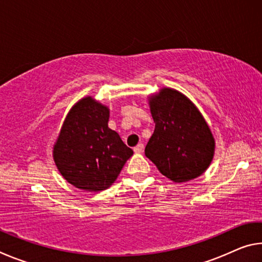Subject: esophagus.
Listing matches in <instances>:
<instances>
[{"label":"esophagus","instance_id":"1","mask_svg":"<svg viewBox=\"0 0 262 262\" xmlns=\"http://www.w3.org/2000/svg\"><path fill=\"white\" fill-rule=\"evenodd\" d=\"M143 149H144V145L142 144V143H140V144H137L136 147L134 148V152H136V154H140V152L143 151Z\"/></svg>","mask_w":262,"mask_h":262}]
</instances>
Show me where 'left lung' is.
Instances as JSON below:
<instances>
[{"label":"left lung","instance_id":"8db88e82","mask_svg":"<svg viewBox=\"0 0 262 262\" xmlns=\"http://www.w3.org/2000/svg\"><path fill=\"white\" fill-rule=\"evenodd\" d=\"M150 111L155 130L145 156L176 183L201 176L214 156L215 142L199 110L180 92L163 89L150 99Z\"/></svg>","mask_w":262,"mask_h":262}]
</instances>
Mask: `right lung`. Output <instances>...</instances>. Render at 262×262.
<instances>
[{"mask_svg":"<svg viewBox=\"0 0 262 262\" xmlns=\"http://www.w3.org/2000/svg\"><path fill=\"white\" fill-rule=\"evenodd\" d=\"M110 111L86 97L70 110L54 145V161L63 178L79 189L98 192L118 178L133 150L108 128Z\"/></svg>","mask_w":262,"mask_h":262,"instance_id":"obj_1","label":"right lung"}]
</instances>
